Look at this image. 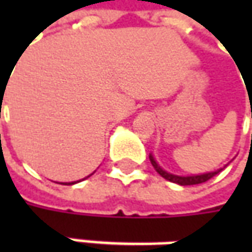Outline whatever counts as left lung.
<instances>
[{
  "instance_id": "8db88e82",
  "label": "left lung",
  "mask_w": 252,
  "mask_h": 252,
  "mask_svg": "<svg viewBox=\"0 0 252 252\" xmlns=\"http://www.w3.org/2000/svg\"><path fill=\"white\" fill-rule=\"evenodd\" d=\"M150 161L151 165L154 167V169L160 174L162 178H165L169 182H174V184H178V185H196V184H202V182H206L210 178H213L216 174H219L223 168L216 169V171H212V172H205V174H198V175H175V174H171V172H167L165 169H162L158 165V162L156 161L154 156L150 154Z\"/></svg>"
}]
</instances>
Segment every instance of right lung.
<instances>
[{
  "instance_id": "obj_1",
  "label": "right lung",
  "mask_w": 252,
  "mask_h": 252,
  "mask_svg": "<svg viewBox=\"0 0 252 252\" xmlns=\"http://www.w3.org/2000/svg\"><path fill=\"white\" fill-rule=\"evenodd\" d=\"M92 174H94V172H92ZM91 175H88V177H91ZM88 177H87V178H88ZM77 182H80V181H74V182H60V184H63V185H74V184H77Z\"/></svg>"
}]
</instances>
